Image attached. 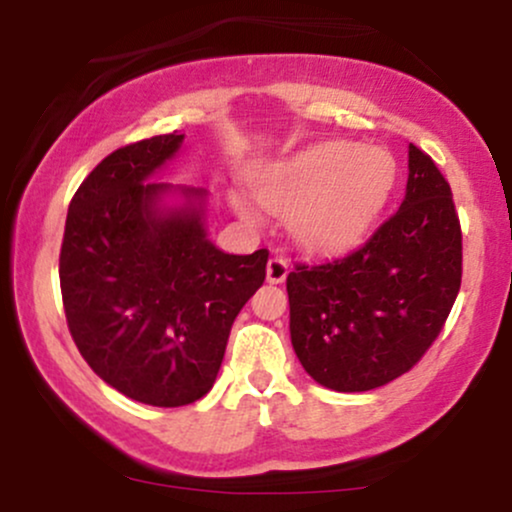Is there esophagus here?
I'll return each mask as SVG.
<instances>
[{
    "instance_id": "1",
    "label": "esophagus",
    "mask_w": 512,
    "mask_h": 512,
    "mask_svg": "<svg viewBox=\"0 0 512 512\" xmlns=\"http://www.w3.org/2000/svg\"><path fill=\"white\" fill-rule=\"evenodd\" d=\"M286 276H289V262L284 260V257H272V260L267 262V281L269 284H284Z\"/></svg>"
}]
</instances>
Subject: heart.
Listing matches in <instances>:
<instances>
[{
	"label": "heart",
	"mask_w": 512,
	"mask_h": 512,
	"mask_svg": "<svg viewBox=\"0 0 512 512\" xmlns=\"http://www.w3.org/2000/svg\"><path fill=\"white\" fill-rule=\"evenodd\" d=\"M395 178L390 154L375 146L322 144L267 168L252 180L264 209L289 216V228L315 250L339 248L368 226ZM238 214L252 211L236 202Z\"/></svg>",
	"instance_id": "heart-1"
}]
</instances>
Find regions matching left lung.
Returning a JSON list of instances; mask_svg holds the SVG:
<instances>
[{"mask_svg":"<svg viewBox=\"0 0 512 512\" xmlns=\"http://www.w3.org/2000/svg\"><path fill=\"white\" fill-rule=\"evenodd\" d=\"M462 281L448 180L409 144L402 207L349 255L286 276L291 344L320 385L366 392L411 370L436 342Z\"/></svg>","mask_w":512,"mask_h":512,"instance_id":"8db88e82","label":"left lung"}]
</instances>
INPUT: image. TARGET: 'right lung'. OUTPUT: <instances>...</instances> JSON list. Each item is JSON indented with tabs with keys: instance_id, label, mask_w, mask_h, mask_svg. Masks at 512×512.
I'll return each instance as SVG.
<instances>
[{
	"instance_id": "1",
	"label": "right lung",
	"mask_w": 512,
	"mask_h": 512,
	"mask_svg": "<svg viewBox=\"0 0 512 512\" xmlns=\"http://www.w3.org/2000/svg\"><path fill=\"white\" fill-rule=\"evenodd\" d=\"M182 139L161 134L105 156L72 197L60 250L76 349L98 378L151 407H182L211 390L269 257L211 243L204 190L151 182ZM175 191L186 197L182 208L160 204Z\"/></svg>"
}]
</instances>
